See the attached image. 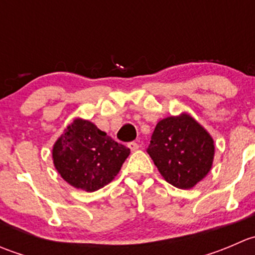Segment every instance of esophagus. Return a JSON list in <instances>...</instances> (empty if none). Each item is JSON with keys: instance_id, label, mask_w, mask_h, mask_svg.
Segmentation results:
<instances>
[{"instance_id": "34e87169", "label": "esophagus", "mask_w": 255, "mask_h": 255, "mask_svg": "<svg viewBox=\"0 0 255 255\" xmlns=\"http://www.w3.org/2000/svg\"><path fill=\"white\" fill-rule=\"evenodd\" d=\"M128 146H129V149L132 151H135L137 150L138 148H139V144H138L137 142H130L129 144H128Z\"/></svg>"}]
</instances>
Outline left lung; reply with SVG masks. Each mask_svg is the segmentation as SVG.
Here are the masks:
<instances>
[{
    "label": "left lung",
    "instance_id": "1",
    "mask_svg": "<svg viewBox=\"0 0 255 255\" xmlns=\"http://www.w3.org/2000/svg\"><path fill=\"white\" fill-rule=\"evenodd\" d=\"M146 151L165 181L187 190L210 173L215 144L194 117L182 112L159 121Z\"/></svg>",
    "mask_w": 255,
    "mask_h": 255
}]
</instances>
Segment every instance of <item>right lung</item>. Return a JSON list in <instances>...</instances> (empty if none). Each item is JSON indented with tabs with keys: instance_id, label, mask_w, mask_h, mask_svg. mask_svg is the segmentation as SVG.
<instances>
[{
	"instance_id": "obj_1",
	"label": "right lung",
	"mask_w": 255,
	"mask_h": 255,
	"mask_svg": "<svg viewBox=\"0 0 255 255\" xmlns=\"http://www.w3.org/2000/svg\"><path fill=\"white\" fill-rule=\"evenodd\" d=\"M129 153V148L82 118H75L64 129L51 150L54 166L60 176L86 192L110 184Z\"/></svg>"
}]
</instances>
